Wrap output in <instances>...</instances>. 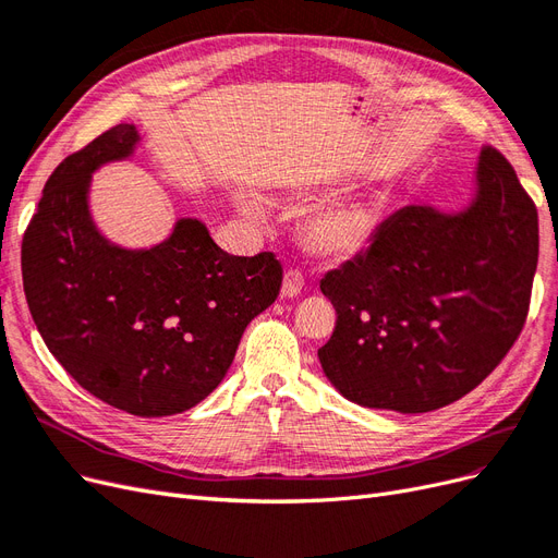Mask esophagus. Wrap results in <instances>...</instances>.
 <instances>
[{
	"label": "esophagus",
	"instance_id": "34e87169",
	"mask_svg": "<svg viewBox=\"0 0 558 558\" xmlns=\"http://www.w3.org/2000/svg\"><path fill=\"white\" fill-rule=\"evenodd\" d=\"M303 290V274L296 271V268H290V271H284L282 278V296L287 299H294L299 296Z\"/></svg>",
	"mask_w": 558,
	"mask_h": 558
}]
</instances>
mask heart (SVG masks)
Masks as SVG:
<instances>
[{
    "label": "heart",
    "mask_w": 558,
    "mask_h": 558,
    "mask_svg": "<svg viewBox=\"0 0 558 558\" xmlns=\"http://www.w3.org/2000/svg\"><path fill=\"white\" fill-rule=\"evenodd\" d=\"M236 204L243 215L253 220H264L268 206L257 192L243 190L236 194ZM305 241L319 255L327 257H354L371 245L377 231V213L362 202H338L315 208L303 225Z\"/></svg>",
    "instance_id": "b5f03b06"
}]
</instances>
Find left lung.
Segmentation results:
<instances>
[{
	"label": "left lung",
	"mask_w": 558,
	"mask_h": 558,
	"mask_svg": "<svg viewBox=\"0 0 558 558\" xmlns=\"http://www.w3.org/2000/svg\"><path fill=\"white\" fill-rule=\"evenodd\" d=\"M473 185L459 210H397L362 255L322 278L338 319L317 356L348 401L405 415L438 410L512 348L537 266V210L492 146Z\"/></svg>",
	"instance_id": "obj_1"
}]
</instances>
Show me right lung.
Returning a JSON list of instances; mask_svg holds the SVG:
<instances>
[{"mask_svg":"<svg viewBox=\"0 0 558 558\" xmlns=\"http://www.w3.org/2000/svg\"><path fill=\"white\" fill-rule=\"evenodd\" d=\"M138 141L134 124H118L50 173L23 239V287L44 343L83 389L167 417L222 383L245 327L278 299L282 266L274 253H225L196 218L153 247L106 239L89 181Z\"/></svg>","mask_w":558,"mask_h":558,"instance_id":"obj_1","label":"right lung"}]
</instances>
